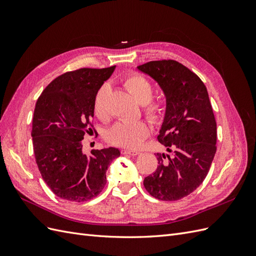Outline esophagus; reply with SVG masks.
Listing matches in <instances>:
<instances>
[{"label": "esophagus", "mask_w": 256, "mask_h": 256, "mask_svg": "<svg viewBox=\"0 0 256 256\" xmlns=\"http://www.w3.org/2000/svg\"><path fill=\"white\" fill-rule=\"evenodd\" d=\"M122 154H130V156H136L140 152L136 150H122Z\"/></svg>", "instance_id": "obj_1"}]
</instances>
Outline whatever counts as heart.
Instances as JSON below:
<instances>
[{"label": "heart", "mask_w": 256, "mask_h": 256, "mask_svg": "<svg viewBox=\"0 0 256 256\" xmlns=\"http://www.w3.org/2000/svg\"><path fill=\"white\" fill-rule=\"evenodd\" d=\"M124 85L131 95L140 104H144V113L152 120L157 122L164 114V106L157 100H152V85L143 76L134 74L128 76ZM108 85L100 88L94 98V114L99 120H106L108 110L106 104V95ZM150 134V127L145 122H118L106 132V141L113 145L125 148H138L146 138Z\"/></svg>", "instance_id": "b5f03b06"}]
</instances>
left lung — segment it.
<instances>
[{"mask_svg": "<svg viewBox=\"0 0 256 256\" xmlns=\"http://www.w3.org/2000/svg\"><path fill=\"white\" fill-rule=\"evenodd\" d=\"M138 69L164 92L158 141L171 152L157 154L159 166L144 178V187L158 200H180L203 182L216 150V122L207 88L194 72L173 60H152Z\"/></svg>", "mask_w": 256, "mask_h": 256, "instance_id": "left-lung-1", "label": "left lung"}]
</instances>
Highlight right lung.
I'll return each mask as SVG.
<instances>
[{
	"mask_svg": "<svg viewBox=\"0 0 256 256\" xmlns=\"http://www.w3.org/2000/svg\"><path fill=\"white\" fill-rule=\"evenodd\" d=\"M115 66L81 68L54 79L38 98L32 138L42 180L56 196L84 202L97 196L106 184V172L120 152L115 147L82 152L84 134L95 131L94 98Z\"/></svg>",
	"mask_w": 256,
	"mask_h": 256,
	"instance_id": "right-lung-1",
	"label": "right lung"
}]
</instances>
